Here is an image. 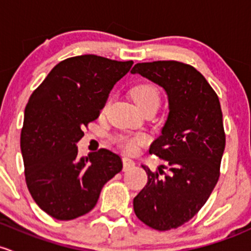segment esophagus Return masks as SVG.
I'll use <instances>...</instances> for the list:
<instances>
[{
  "instance_id": "obj_1",
  "label": "esophagus",
  "mask_w": 251,
  "mask_h": 251,
  "mask_svg": "<svg viewBox=\"0 0 251 251\" xmlns=\"http://www.w3.org/2000/svg\"><path fill=\"white\" fill-rule=\"evenodd\" d=\"M123 170H129L130 168H133L135 163H134L133 159H130L129 157H123Z\"/></svg>"
}]
</instances>
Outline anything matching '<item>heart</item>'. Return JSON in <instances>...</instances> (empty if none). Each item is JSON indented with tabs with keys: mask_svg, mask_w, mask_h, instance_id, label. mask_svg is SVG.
Here are the masks:
<instances>
[{
	"mask_svg": "<svg viewBox=\"0 0 251 251\" xmlns=\"http://www.w3.org/2000/svg\"><path fill=\"white\" fill-rule=\"evenodd\" d=\"M131 98H133L134 102L143 111L145 108L154 106V105L159 106V101H161L158 88L151 83H143L134 87L131 90ZM147 141H149V138L145 134H136L133 136H118L117 138V143L120 144V146H122L128 152L136 151L139 146L145 145Z\"/></svg>",
	"mask_w": 251,
	"mask_h": 251,
	"instance_id": "heart-1",
	"label": "heart"
}]
</instances>
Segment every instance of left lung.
I'll use <instances>...</instances> for the list:
<instances>
[{"label":"left lung","instance_id":"left-lung-1","mask_svg":"<svg viewBox=\"0 0 251 251\" xmlns=\"http://www.w3.org/2000/svg\"><path fill=\"white\" fill-rule=\"evenodd\" d=\"M130 72L163 88L169 101L162 134L150 147L168 167L152 172L141 165L147 183L134 198V211L157 231L177 228L201 210L220 176L226 144L220 101L203 75L180 61L139 63Z\"/></svg>","mask_w":251,"mask_h":251}]
</instances>
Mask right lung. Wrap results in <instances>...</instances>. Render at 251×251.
Segmentation results:
<instances>
[{"label":"right lung","instance_id":"add662e5","mask_svg":"<svg viewBox=\"0 0 251 251\" xmlns=\"http://www.w3.org/2000/svg\"><path fill=\"white\" fill-rule=\"evenodd\" d=\"M131 65L93 54L72 56L54 66L31 94L20 136L25 180L51 218L68 221L89 213L105 183L122 170V159L110 150L79 158L76 144Z\"/></svg>","mask_w":251,"mask_h":251}]
</instances>
